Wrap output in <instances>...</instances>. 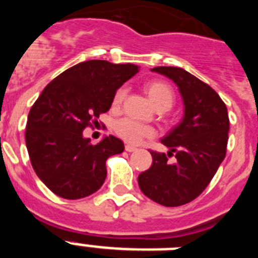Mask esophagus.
<instances>
[{
	"label": "esophagus",
	"mask_w": 258,
	"mask_h": 258,
	"mask_svg": "<svg viewBox=\"0 0 258 258\" xmlns=\"http://www.w3.org/2000/svg\"><path fill=\"white\" fill-rule=\"evenodd\" d=\"M136 147H134V146H131V145H126L125 146V151H127V152H133V151H136Z\"/></svg>",
	"instance_id": "esophagus-1"
}]
</instances>
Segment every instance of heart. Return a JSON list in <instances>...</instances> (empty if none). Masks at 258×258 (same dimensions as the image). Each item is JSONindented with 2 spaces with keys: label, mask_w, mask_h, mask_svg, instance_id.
I'll return each instance as SVG.
<instances>
[{
  "label": "heart",
  "mask_w": 258,
  "mask_h": 258,
  "mask_svg": "<svg viewBox=\"0 0 258 258\" xmlns=\"http://www.w3.org/2000/svg\"><path fill=\"white\" fill-rule=\"evenodd\" d=\"M145 90L152 103L155 104V107L157 109H160V111L169 109L174 103V92H173L172 86L165 83V81H161V80L149 81L145 85ZM125 95H126L125 88H120L116 90L112 99V106L115 108L121 106ZM113 131L121 140L131 143V145H137L145 138H150V137L154 136V131L151 127L140 124V122L134 121V120L127 117L116 121L115 125H113Z\"/></svg>",
  "instance_id": "b5f03b06"
}]
</instances>
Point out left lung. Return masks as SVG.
<instances>
[{"label":"left lung","instance_id":"obj_1","mask_svg":"<svg viewBox=\"0 0 258 258\" xmlns=\"http://www.w3.org/2000/svg\"><path fill=\"white\" fill-rule=\"evenodd\" d=\"M151 71L173 80L184 104L182 121L161 142L168 155L151 151L152 165L138 175L146 197L165 207H179L197 199L212 181L226 156L229 115L226 104L208 84L178 67ZM174 154L176 161L167 157Z\"/></svg>","mask_w":258,"mask_h":258}]
</instances>
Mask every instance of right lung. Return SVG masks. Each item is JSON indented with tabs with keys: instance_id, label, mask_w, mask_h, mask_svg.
Returning a JSON list of instances; mask_svg holds the SVG:
<instances>
[{
	"instance_id": "right-lung-1",
	"label": "right lung",
	"mask_w": 258,
	"mask_h": 258,
	"mask_svg": "<svg viewBox=\"0 0 258 258\" xmlns=\"http://www.w3.org/2000/svg\"><path fill=\"white\" fill-rule=\"evenodd\" d=\"M138 71L131 63L83 61L47 84L33 103L27 120V150L37 177L55 195L76 200L101 188L107 159L121 154L124 143L109 136L92 145L83 132L98 124L116 90Z\"/></svg>"
}]
</instances>
